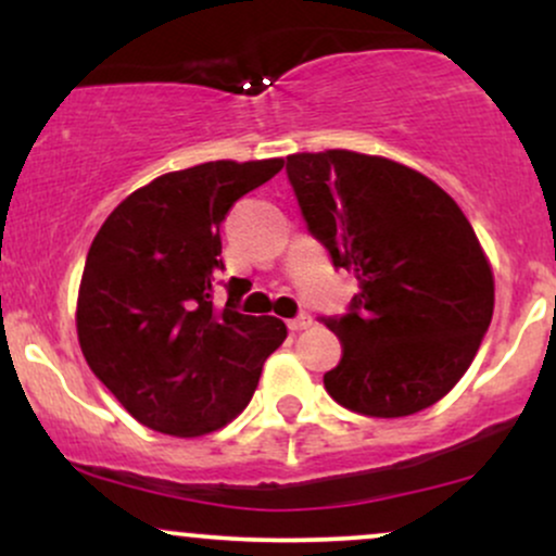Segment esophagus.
Segmentation results:
<instances>
[{
	"label": "esophagus",
	"mask_w": 556,
	"mask_h": 556,
	"mask_svg": "<svg viewBox=\"0 0 556 556\" xmlns=\"http://www.w3.org/2000/svg\"><path fill=\"white\" fill-rule=\"evenodd\" d=\"M311 324H314V318H311V314H300L295 318H290V321H287V327H290L292 331H303V329H308Z\"/></svg>",
	"instance_id": "obj_1"
}]
</instances>
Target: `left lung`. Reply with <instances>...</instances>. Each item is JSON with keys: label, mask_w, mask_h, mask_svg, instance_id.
<instances>
[{"label": "left lung", "mask_w": 556, "mask_h": 556, "mask_svg": "<svg viewBox=\"0 0 556 556\" xmlns=\"http://www.w3.org/2000/svg\"><path fill=\"white\" fill-rule=\"evenodd\" d=\"M308 232L358 279L348 314L321 316L342 361L324 387L348 410L402 418L460 381L494 314L473 227L420 172L355 151L287 156Z\"/></svg>", "instance_id": "left-lung-1"}]
</instances>
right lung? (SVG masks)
Returning <instances> with one entry per match:
<instances>
[{
    "mask_svg": "<svg viewBox=\"0 0 556 556\" xmlns=\"http://www.w3.org/2000/svg\"><path fill=\"white\" fill-rule=\"evenodd\" d=\"M282 159L206 162L138 188L106 216L78 292V340L91 371L149 429L201 437L245 410L285 321L245 316L229 279L214 305L219 227Z\"/></svg>",
    "mask_w": 556,
    "mask_h": 556,
    "instance_id": "add662e5",
    "label": "right lung"
}]
</instances>
